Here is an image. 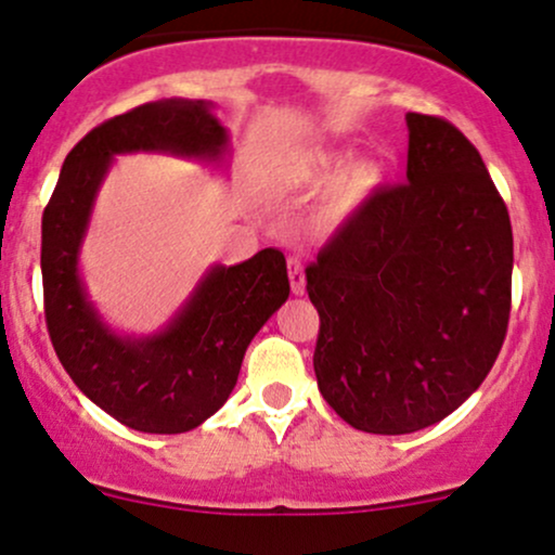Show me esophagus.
<instances>
[{
	"label": "esophagus",
	"instance_id": "obj_1",
	"mask_svg": "<svg viewBox=\"0 0 555 555\" xmlns=\"http://www.w3.org/2000/svg\"><path fill=\"white\" fill-rule=\"evenodd\" d=\"M286 271H289V284L295 295H305V269L302 260L299 258H289L286 260Z\"/></svg>",
	"mask_w": 555,
	"mask_h": 555
}]
</instances>
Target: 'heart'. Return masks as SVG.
<instances>
[{
  "mask_svg": "<svg viewBox=\"0 0 555 555\" xmlns=\"http://www.w3.org/2000/svg\"><path fill=\"white\" fill-rule=\"evenodd\" d=\"M344 156L336 151H310V154L297 156L289 167V182L299 188H323L341 169ZM384 182V169L375 162H358L341 171L334 184V203L339 211H352L365 197H371Z\"/></svg>",
  "mask_w": 555,
  "mask_h": 555,
  "instance_id": "b5f03b06",
  "label": "heart"
}]
</instances>
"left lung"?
Masks as SVG:
<instances>
[{"label": "left lung", "mask_w": 555, "mask_h": 555, "mask_svg": "<svg viewBox=\"0 0 555 555\" xmlns=\"http://www.w3.org/2000/svg\"><path fill=\"white\" fill-rule=\"evenodd\" d=\"M406 127V182L375 190L305 269L318 388L344 423L378 436L467 401L512 310V221L480 154L441 117L410 112Z\"/></svg>", "instance_id": "left-lung-1"}]
</instances>
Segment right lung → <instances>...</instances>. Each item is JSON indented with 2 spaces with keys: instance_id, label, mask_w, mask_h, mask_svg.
<instances>
[{
  "instance_id": "add662e5",
  "label": "right lung",
  "mask_w": 555,
  "mask_h": 555,
  "mask_svg": "<svg viewBox=\"0 0 555 555\" xmlns=\"http://www.w3.org/2000/svg\"><path fill=\"white\" fill-rule=\"evenodd\" d=\"M227 143L206 101H151L93 127L67 154L43 208V313L54 352L75 386L132 430L171 436L221 410L247 344L289 297V276L284 253L266 247L245 263L214 266L158 334L117 336L78 273L95 193L117 154L167 151L216 162Z\"/></svg>"
}]
</instances>
